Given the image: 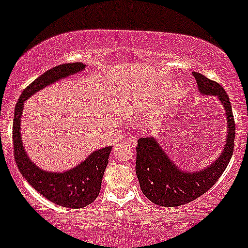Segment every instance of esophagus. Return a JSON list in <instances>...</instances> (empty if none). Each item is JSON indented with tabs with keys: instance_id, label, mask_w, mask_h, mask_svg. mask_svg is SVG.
Listing matches in <instances>:
<instances>
[{
	"instance_id": "obj_1",
	"label": "esophagus",
	"mask_w": 248,
	"mask_h": 248,
	"mask_svg": "<svg viewBox=\"0 0 248 248\" xmlns=\"http://www.w3.org/2000/svg\"><path fill=\"white\" fill-rule=\"evenodd\" d=\"M130 141H132L133 143H137V139H132V140H130Z\"/></svg>"
}]
</instances>
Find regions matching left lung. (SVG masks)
<instances>
[{
    "label": "left lung",
    "instance_id": "1",
    "mask_svg": "<svg viewBox=\"0 0 248 248\" xmlns=\"http://www.w3.org/2000/svg\"><path fill=\"white\" fill-rule=\"evenodd\" d=\"M193 75L201 95L217 96L224 106L227 121L225 145L216 160L192 170L176 165L154 137L139 139L135 172L141 190L147 199L164 207L185 205L207 192L224 173L233 154L235 126L230 97L219 83L200 73Z\"/></svg>",
    "mask_w": 248,
    "mask_h": 248
}]
</instances>
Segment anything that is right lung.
<instances>
[{
    "label": "right lung",
    "mask_w": 248,
    "mask_h": 248,
    "mask_svg": "<svg viewBox=\"0 0 248 248\" xmlns=\"http://www.w3.org/2000/svg\"><path fill=\"white\" fill-rule=\"evenodd\" d=\"M87 63H63L43 73L21 94L15 107L13 139L15 161L28 184L41 195L56 205L68 208H82L91 205L99 195L111 147H103L91 153L75 167L63 172H51L41 168L27 154L21 135V121L24 102L41 89L60 80L81 73Z\"/></svg>",
    "instance_id": "right-lung-1"
}]
</instances>
